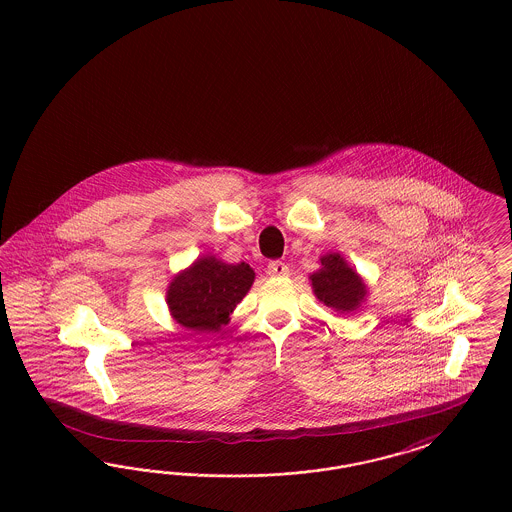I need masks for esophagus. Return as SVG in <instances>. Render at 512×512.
I'll return each instance as SVG.
<instances>
[{
	"mask_svg": "<svg viewBox=\"0 0 512 512\" xmlns=\"http://www.w3.org/2000/svg\"><path fill=\"white\" fill-rule=\"evenodd\" d=\"M268 276H288L290 268L282 261H270L267 267Z\"/></svg>",
	"mask_w": 512,
	"mask_h": 512,
	"instance_id": "1",
	"label": "esophagus"
}]
</instances>
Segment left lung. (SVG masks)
<instances>
[{
	"mask_svg": "<svg viewBox=\"0 0 512 512\" xmlns=\"http://www.w3.org/2000/svg\"><path fill=\"white\" fill-rule=\"evenodd\" d=\"M318 261L320 268L309 276L318 301L340 315L359 311L368 295L363 276L338 251H330Z\"/></svg>",
	"mask_w": 512,
	"mask_h": 512,
	"instance_id": "left-lung-1",
	"label": "left lung"
}]
</instances>
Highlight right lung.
Segmentation results:
<instances>
[{
	"instance_id": "1",
	"label": "right lung",
	"mask_w": 512,
	"mask_h": 512,
	"mask_svg": "<svg viewBox=\"0 0 512 512\" xmlns=\"http://www.w3.org/2000/svg\"><path fill=\"white\" fill-rule=\"evenodd\" d=\"M253 282L255 270L247 263L230 265L215 255H203L172 276L167 288L171 317L197 334L219 332Z\"/></svg>"
}]
</instances>
